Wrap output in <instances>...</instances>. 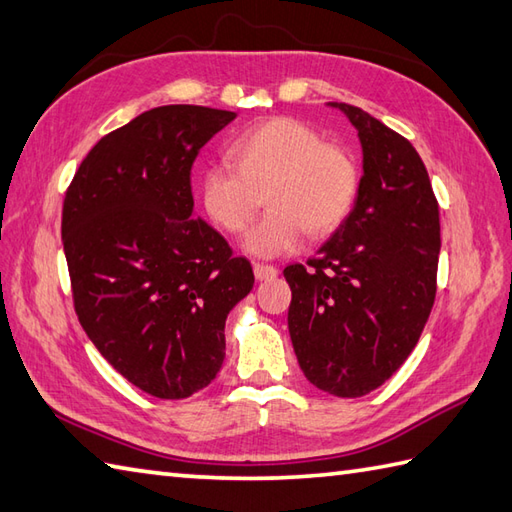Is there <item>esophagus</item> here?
<instances>
[{
	"label": "esophagus",
	"instance_id": "esophagus-1",
	"mask_svg": "<svg viewBox=\"0 0 512 512\" xmlns=\"http://www.w3.org/2000/svg\"><path fill=\"white\" fill-rule=\"evenodd\" d=\"M253 273H255V277L259 281H270V279L277 277L279 270L275 266H268V264H255L253 266Z\"/></svg>",
	"mask_w": 512,
	"mask_h": 512
}]
</instances>
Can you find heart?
Wrapping results in <instances>:
<instances>
[{
	"label": "heart",
	"mask_w": 512,
	"mask_h": 512,
	"mask_svg": "<svg viewBox=\"0 0 512 512\" xmlns=\"http://www.w3.org/2000/svg\"><path fill=\"white\" fill-rule=\"evenodd\" d=\"M224 167L200 178V204L213 226L242 235L262 204L268 213L248 233L255 257H281L303 244L308 231L328 237L358 195V169L343 147L323 143L319 132L295 118H270L250 127L226 149Z\"/></svg>",
	"instance_id": "b5f03b06"
}]
</instances>
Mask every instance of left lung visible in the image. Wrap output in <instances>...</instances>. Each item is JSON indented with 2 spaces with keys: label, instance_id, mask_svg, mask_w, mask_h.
Masks as SVG:
<instances>
[{
  "label": "left lung",
  "instance_id": "left-lung-1",
  "mask_svg": "<svg viewBox=\"0 0 512 512\" xmlns=\"http://www.w3.org/2000/svg\"><path fill=\"white\" fill-rule=\"evenodd\" d=\"M356 127L363 178L352 213L308 266L292 264L288 330L314 387L358 398L407 361L436 301L440 213L407 138L361 107L330 103Z\"/></svg>",
  "mask_w": 512,
  "mask_h": 512
}]
</instances>
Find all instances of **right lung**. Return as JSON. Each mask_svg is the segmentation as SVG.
I'll return each instance as SVG.
<instances>
[{"label":"right lung","instance_id":"1","mask_svg":"<svg viewBox=\"0 0 512 512\" xmlns=\"http://www.w3.org/2000/svg\"><path fill=\"white\" fill-rule=\"evenodd\" d=\"M235 116L154 107L103 136L65 191L76 317L105 361L156 398L211 383L228 312L255 284L248 259L193 213V160Z\"/></svg>","mask_w":512,"mask_h":512}]
</instances>
